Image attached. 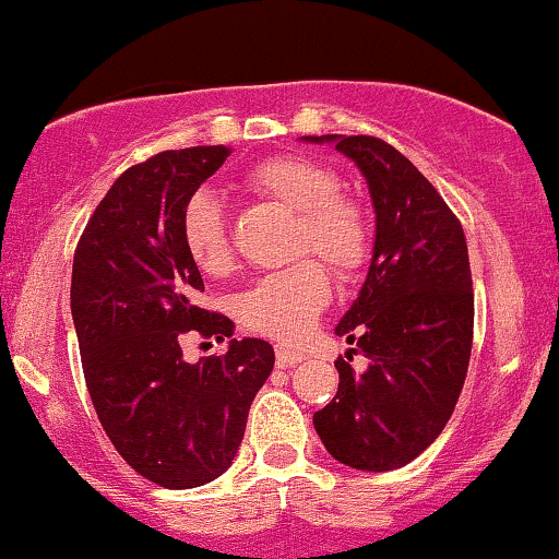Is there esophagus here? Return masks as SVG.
I'll return each instance as SVG.
<instances>
[{
    "label": "esophagus",
    "mask_w": 559,
    "mask_h": 559,
    "mask_svg": "<svg viewBox=\"0 0 559 559\" xmlns=\"http://www.w3.org/2000/svg\"><path fill=\"white\" fill-rule=\"evenodd\" d=\"M274 356H277V364L280 366H297V364H302L305 361V356L300 354V350H295V348H289V346H277L274 348Z\"/></svg>",
    "instance_id": "obj_1"
}]
</instances>
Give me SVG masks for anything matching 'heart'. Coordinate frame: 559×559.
Segmentation results:
<instances>
[{
	"label": "heart",
	"instance_id": "heart-1",
	"mask_svg": "<svg viewBox=\"0 0 559 559\" xmlns=\"http://www.w3.org/2000/svg\"><path fill=\"white\" fill-rule=\"evenodd\" d=\"M254 193L300 213V251H318L333 270L354 272L369 249L364 213L338 195V178L325 165L300 155H280L251 167ZM180 239L203 274H224L231 264L226 216L211 190H195L182 205ZM333 285L316 259L272 272L236 297V320L274 341H300L331 302Z\"/></svg>",
	"mask_w": 559,
	"mask_h": 559
}]
</instances>
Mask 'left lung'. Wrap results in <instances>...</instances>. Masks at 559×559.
<instances>
[{
  "label": "left lung",
  "mask_w": 559,
  "mask_h": 559,
  "mask_svg": "<svg viewBox=\"0 0 559 559\" xmlns=\"http://www.w3.org/2000/svg\"><path fill=\"white\" fill-rule=\"evenodd\" d=\"M333 144L364 175L373 249L358 297L335 325L366 371L338 358L341 384L312 415L328 453L384 473L432 445L461 396L473 341V282L463 226L430 180L377 136H300Z\"/></svg>",
  "instance_id": "1"
}]
</instances>
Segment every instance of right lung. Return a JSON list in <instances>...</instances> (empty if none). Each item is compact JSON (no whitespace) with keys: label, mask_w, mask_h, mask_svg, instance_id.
Returning a JSON list of instances; mask_svg holds the SVG:
<instances>
[{"label":"right lung","mask_w":559,"mask_h":559,"mask_svg":"<svg viewBox=\"0 0 559 559\" xmlns=\"http://www.w3.org/2000/svg\"><path fill=\"white\" fill-rule=\"evenodd\" d=\"M226 155L205 144L129 167L73 257L71 312L96 415L140 476L175 491L226 473L274 369L270 343L236 341L231 320L198 308L203 277L180 239L182 205ZM188 330L228 337L227 354L186 362Z\"/></svg>","instance_id":"add662e5"}]
</instances>
